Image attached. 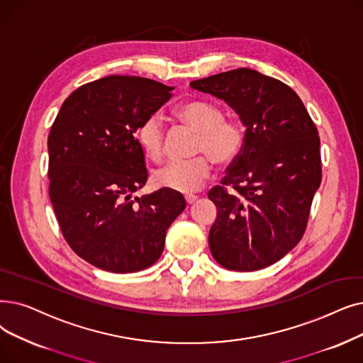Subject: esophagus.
<instances>
[{"mask_svg": "<svg viewBox=\"0 0 363 363\" xmlns=\"http://www.w3.org/2000/svg\"><path fill=\"white\" fill-rule=\"evenodd\" d=\"M196 200H197V196H194V194H186V196H185V201H186L188 204H193Z\"/></svg>", "mask_w": 363, "mask_h": 363, "instance_id": "obj_1", "label": "esophagus"}]
</instances>
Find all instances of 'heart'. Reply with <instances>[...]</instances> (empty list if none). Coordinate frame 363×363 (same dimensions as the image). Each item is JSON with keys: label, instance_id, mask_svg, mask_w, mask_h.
<instances>
[{"label": "heart", "instance_id": "b5f03b06", "mask_svg": "<svg viewBox=\"0 0 363 363\" xmlns=\"http://www.w3.org/2000/svg\"><path fill=\"white\" fill-rule=\"evenodd\" d=\"M175 114L179 121L196 132L193 152L201 155L170 162L157 169L152 173V182L167 190L191 193L209 178L211 160L218 166H230L239 159L245 148L246 130L242 121L224 117L223 108L208 101H188L177 108ZM136 140L148 160H162L164 136L159 117L148 116L139 123Z\"/></svg>", "mask_w": 363, "mask_h": 363}]
</instances>
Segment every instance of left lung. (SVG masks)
Returning <instances> with one entry per match:
<instances>
[{"label": "left lung", "mask_w": 363, "mask_h": 363, "mask_svg": "<svg viewBox=\"0 0 363 363\" xmlns=\"http://www.w3.org/2000/svg\"><path fill=\"white\" fill-rule=\"evenodd\" d=\"M190 86L224 99L246 125L240 157L208 193L218 209L209 231L212 257L228 270H261L306 233L322 181L316 124L288 84L254 69H231Z\"/></svg>", "instance_id": "obj_1"}]
</instances>
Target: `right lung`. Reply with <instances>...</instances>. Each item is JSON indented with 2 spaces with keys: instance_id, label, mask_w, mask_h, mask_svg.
<instances>
[{
  "instance_id": "add662e5",
  "label": "right lung",
  "mask_w": 363,
  "mask_h": 363,
  "mask_svg": "<svg viewBox=\"0 0 363 363\" xmlns=\"http://www.w3.org/2000/svg\"><path fill=\"white\" fill-rule=\"evenodd\" d=\"M173 87L143 77L108 75L74 90L49 133V196L75 254L111 273H135L160 258L166 231L185 199L162 188L132 199L148 179L139 123Z\"/></svg>"
}]
</instances>
